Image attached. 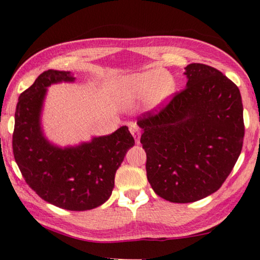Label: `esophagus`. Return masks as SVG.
Wrapping results in <instances>:
<instances>
[{
  "instance_id": "1",
  "label": "esophagus",
  "mask_w": 260,
  "mask_h": 260,
  "mask_svg": "<svg viewBox=\"0 0 260 260\" xmlns=\"http://www.w3.org/2000/svg\"><path fill=\"white\" fill-rule=\"evenodd\" d=\"M129 132H131V134L133 135L135 142L139 144L140 139H141V131L139 128V126L134 124V122H131V124H129Z\"/></svg>"
}]
</instances>
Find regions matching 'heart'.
<instances>
[{
	"instance_id": "1",
	"label": "heart",
	"mask_w": 260,
	"mask_h": 260,
	"mask_svg": "<svg viewBox=\"0 0 260 260\" xmlns=\"http://www.w3.org/2000/svg\"><path fill=\"white\" fill-rule=\"evenodd\" d=\"M172 77L158 70L135 72L122 78L114 89L116 99L122 108H131L144 98V105L153 110L164 104L174 93Z\"/></svg>"
}]
</instances>
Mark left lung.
I'll return each mask as SVG.
<instances>
[{"instance_id":"left-lung-1","label":"left lung","mask_w":260,"mask_h":260,"mask_svg":"<svg viewBox=\"0 0 260 260\" xmlns=\"http://www.w3.org/2000/svg\"><path fill=\"white\" fill-rule=\"evenodd\" d=\"M187 85L166 107L140 117L147 178L158 196L191 203L221 187L244 136L240 89L217 69L192 63Z\"/></svg>"}]
</instances>
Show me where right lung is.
Returning <instances> with one entry per match:
<instances>
[{"mask_svg":"<svg viewBox=\"0 0 260 260\" xmlns=\"http://www.w3.org/2000/svg\"><path fill=\"white\" fill-rule=\"evenodd\" d=\"M74 80L70 71L48 70L20 94L12 149L26 183L42 200L65 210L86 211L109 200L118 167L135 142L127 126L77 146L59 147L46 138L41 116L48 87Z\"/></svg>","mask_w":260,"mask_h":260,"instance_id":"1","label":"right lung"}]
</instances>
